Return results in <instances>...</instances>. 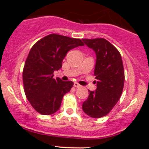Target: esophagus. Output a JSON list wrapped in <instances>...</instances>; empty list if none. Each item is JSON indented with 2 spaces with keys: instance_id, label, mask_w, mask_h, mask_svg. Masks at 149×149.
Returning a JSON list of instances; mask_svg holds the SVG:
<instances>
[{
  "instance_id": "34e87169",
  "label": "esophagus",
  "mask_w": 149,
  "mask_h": 149,
  "mask_svg": "<svg viewBox=\"0 0 149 149\" xmlns=\"http://www.w3.org/2000/svg\"><path fill=\"white\" fill-rule=\"evenodd\" d=\"M73 86H74L75 87H76V88H79V87L81 86L79 83H77V82H75L74 84H73Z\"/></svg>"
}]
</instances>
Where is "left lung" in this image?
I'll list each match as a JSON object with an SVG mask.
<instances>
[{
	"instance_id": "8db88e82",
	"label": "left lung",
	"mask_w": 149,
	"mask_h": 149,
	"mask_svg": "<svg viewBox=\"0 0 149 149\" xmlns=\"http://www.w3.org/2000/svg\"><path fill=\"white\" fill-rule=\"evenodd\" d=\"M97 55L94 76L97 89L82 105L87 115L100 118L107 115L120 98L125 81L123 60L119 51L104 38L82 39Z\"/></svg>"
}]
</instances>
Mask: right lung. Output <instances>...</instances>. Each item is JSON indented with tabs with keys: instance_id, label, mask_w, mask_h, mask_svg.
Segmentation results:
<instances>
[{
	"instance_id": "add662e5",
	"label": "right lung",
	"mask_w": 149,
	"mask_h": 149,
	"mask_svg": "<svg viewBox=\"0 0 149 149\" xmlns=\"http://www.w3.org/2000/svg\"><path fill=\"white\" fill-rule=\"evenodd\" d=\"M84 45L80 39L51 34L31 48L23 69V84L26 98L37 112L49 115L60 109L63 97L73 82L55 79L53 73L61 68L70 49Z\"/></svg>"
}]
</instances>
